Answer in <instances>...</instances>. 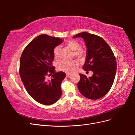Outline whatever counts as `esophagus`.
<instances>
[{
  "instance_id": "obj_1",
  "label": "esophagus",
  "mask_w": 135,
  "mask_h": 135,
  "mask_svg": "<svg viewBox=\"0 0 135 135\" xmlns=\"http://www.w3.org/2000/svg\"><path fill=\"white\" fill-rule=\"evenodd\" d=\"M71 76V74H66V76H67L68 78H70Z\"/></svg>"
}]
</instances>
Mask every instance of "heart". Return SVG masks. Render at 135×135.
<instances>
[{
    "label": "heart",
    "mask_w": 135,
    "mask_h": 135,
    "mask_svg": "<svg viewBox=\"0 0 135 135\" xmlns=\"http://www.w3.org/2000/svg\"><path fill=\"white\" fill-rule=\"evenodd\" d=\"M67 47L74 51V54L76 57L81 59L84 55L85 51L83 49L80 48V45L79 42L76 40H69L66 43ZM61 51V47L60 46H56L54 50V56L55 59H58L60 57ZM78 66V62L75 60L72 61H61L57 64V68L60 71L65 73H71L74 71L75 69Z\"/></svg>",
    "instance_id": "obj_1"
}]
</instances>
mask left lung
<instances>
[{
  "label": "left lung",
  "mask_w": 135,
  "mask_h": 135,
  "mask_svg": "<svg viewBox=\"0 0 135 135\" xmlns=\"http://www.w3.org/2000/svg\"><path fill=\"white\" fill-rule=\"evenodd\" d=\"M83 38L87 48L83 69L93 71L92 76L89 78L79 74L78 88L81 95L89 99H101L110 91L115 79V57L112 49L100 36L82 32L73 36V38Z\"/></svg>",
  "instance_id": "1"
}]
</instances>
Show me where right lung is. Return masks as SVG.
<instances>
[{"label": "right lung", "instance_id": "obj_1", "mask_svg": "<svg viewBox=\"0 0 135 135\" xmlns=\"http://www.w3.org/2000/svg\"><path fill=\"white\" fill-rule=\"evenodd\" d=\"M64 41L46 34L39 35L24 49L20 61V75L26 90L38 103L49 105L62 95L61 84L66 75L52 66L54 50ZM50 74L51 80L46 76Z\"/></svg>", "mask_w": 135, "mask_h": 135}]
</instances>
